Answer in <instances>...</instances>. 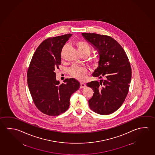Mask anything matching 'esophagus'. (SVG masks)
<instances>
[{
	"mask_svg": "<svg viewBox=\"0 0 155 155\" xmlns=\"http://www.w3.org/2000/svg\"><path fill=\"white\" fill-rule=\"evenodd\" d=\"M86 86V84H85L84 83H81V86H80V87H81V89L85 88Z\"/></svg>",
	"mask_w": 155,
	"mask_h": 155,
	"instance_id": "obj_1",
	"label": "esophagus"
}]
</instances>
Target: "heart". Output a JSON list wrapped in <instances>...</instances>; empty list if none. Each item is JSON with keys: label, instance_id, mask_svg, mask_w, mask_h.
Wrapping results in <instances>:
<instances>
[{"label": "heart", "instance_id": "1", "mask_svg": "<svg viewBox=\"0 0 155 155\" xmlns=\"http://www.w3.org/2000/svg\"><path fill=\"white\" fill-rule=\"evenodd\" d=\"M75 45L76 46L78 51L81 55H84L87 57L90 54L91 51V48L90 46L85 42L81 41H77L75 43ZM65 47V46L61 50V58H63V51ZM90 61L92 65L94 67L98 66L99 62L98 59L96 58L91 59ZM86 72L87 70L85 68L77 65H73L69 70V73L71 76L79 81H84L86 79Z\"/></svg>", "mask_w": 155, "mask_h": 155}]
</instances>
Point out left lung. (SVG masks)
Segmentation results:
<instances>
[{
    "instance_id": "1",
    "label": "left lung",
    "mask_w": 155,
    "mask_h": 155,
    "mask_svg": "<svg viewBox=\"0 0 155 155\" xmlns=\"http://www.w3.org/2000/svg\"><path fill=\"white\" fill-rule=\"evenodd\" d=\"M81 35L99 54L98 66L92 76L104 79L86 84L94 92L89 100V107L98 114H111L121 107L129 91L131 79L129 59L121 45L111 37L97 33Z\"/></svg>"
}]
</instances>
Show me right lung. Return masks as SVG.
Instances as JSON below:
<instances>
[{
  "label": "right lung",
  "mask_w": 155,
  "mask_h": 155,
  "mask_svg": "<svg viewBox=\"0 0 155 155\" xmlns=\"http://www.w3.org/2000/svg\"><path fill=\"white\" fill-rule=\"evenodd\" d=\"M72 34L48 38L39 45L28 71V84L36 107L44 114L58 116L69 109L72 94L80 87L74 78L60 84L55 70L61 64V52Z\"/></svg>",
  "instance_id": "add662e5"
}]
</instances>
